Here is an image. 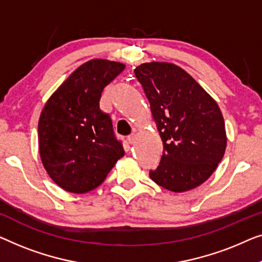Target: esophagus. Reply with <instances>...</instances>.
Wrapping results in <instances>:
<instances>
[{"mask_svg": "<svg viewBox=\"0 0 262 262\" xmlns=\"http://www.w3.org/2000/svg\"><path fill=\"white\" fill-rule=\"evenodd\" d=\"M128 142L130 143V145H134L135 143V140H136V135L135 134H130L129 136H128Z\"/></svg>", "mask_w": 262, "mask_h": 262, "instance_id": "esophagus-1", "label": "esophagus"}]
</instances>
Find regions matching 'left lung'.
Wrapping results in <instances>:
<instances>
[{
  "label": "left lung",
  "instance_id": "8db88e82",
  "mask_svg": "<svg viewBox=\"0 0 262 262\" xmlns=\"http://www.w3.org/2000/svg\"><path fill=\"white\" fill-rule=\"evenodd\" d=\"M134 72L164 146L159 166L149 171L150 179L172 192L200 186L226 152L219 104L185 70L171 62H145Z\"/></svg>",
  "mask_w": 262,
  "mask_h": 262
}]
</instances>
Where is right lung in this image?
Segmentation results:
<instances>
[{"mask_svg": "<svg viewBox=\"0 0 262 262\" xmlns=\"http://www.w3.org/2000/svg\"><path fill=\"white\" fill-rule=\"evenodd\" d=\"M124 68L106 59L84 62L54 91L40 114V158L51 179L68 192L96 189L124 156L112 119L99 109L103 89Z\"/></svg>", "mask_w": 262, "mask_h": 262, "instance_id": "obj_1", "label": "right lung"}]
</instances>
